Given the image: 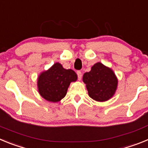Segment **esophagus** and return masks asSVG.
Segmentation results:
<instances>
[{"instance_id": "34e87169", "label": "esophagus", "mask_w": 148, "mask_h": 148, "mask_svg": "<svg viewBox=\"0 0 148 148\" xmlns=\"http://www.w3.org/2000/svg\"><path fill=\"white\" fill-rule=\"evenodd\" d=\"M77 75H78V80H81V78H82V72L81 71H77Z\"/></svg>"}]
</instances>
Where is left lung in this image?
<instances>
[{"mask_svg": "<svg viewBox=\"0 0 148 148\" xmlns=\"http://www.w3.org/2000/svg\"><path fill=\"white\" fill-rule=\"evenodd\" d=\"M90 98L98 101H104L110 99L116 92L118 80L113 70L96 63L88 73L83 75Z\"/></svg>", "mask_w": 148, "mask_h": 148, "instance_id": "1", "label": "left lung"}]
</instances>
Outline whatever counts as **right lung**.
Here are the masks:
<instances>
[{
	"label": "right lung",
	"mask_w": 148,
	"mask_h": 148,
	"mask_svg": "<svg viewBox=\"0 0 148 148\" xmlns=\"http://www.w3.org/2000/svg\"><path fill=\"white\" fill-rule=\"evenodd\" d=\"M76 80V73L73 70H66L61 64L56 63L39 76L38 92L46 100L57 102L66 95L70 84Z\"/></svg>",
	"instance_id": "add662e5"
}]
</instances>
